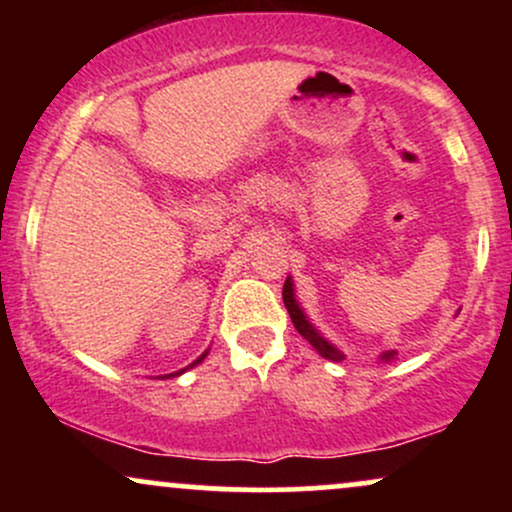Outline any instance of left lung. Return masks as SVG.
<instances>
[{"instance_id":"8db88e82","label":"left lung","mask_w":512,"mask_h":512,"mask_svg":"<svg viewBox=\"0 0 512 512\" xmlns=\"http://www.w3.org/2000/svg\"><path fill=\"white\" fill-rule=\"evenodd\" d=\"M284 303H286V310H289V315H291L293 327H296V330L301 332L303 337L308 339V342L315 346L317 354L325 356V358H330V361H342V358H344L342 351H337L330 342H327V339H322L320 332H317L315 327L310 325L308 320H305L303 310L298 308L296 298H293V286H291L289 279H286V284H284ZM392 356H395V354H392V351H390V354H383V358H392Z\"/></svg>"}]
</instances>
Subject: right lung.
Listing matches in <instances>:
<instances>
[{
  "instance_id": "right-lung-1",
  "label": "right lung",
  "mask_w": 512,
  "mask_h": 512,
  "mask_svg": "<svg viewBox=\"0 0 512 512\" xmlns=\"http://www.w3.org/2000/svg\"><path fill=\"white\" fill-rule=\"evenodd\" d=\"M202 358H204V356H199V358H197V361H195V363H199V361H202ZM180 373H182V370H180ZM173 375H178V373H173Z\"/></svg>"
}]
</instances>
